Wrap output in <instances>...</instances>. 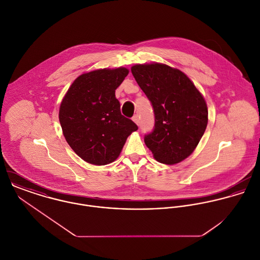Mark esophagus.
<instances>
[{
	"label": "esophagus",
	"instance_id": "34e87169",
	"mask_svg": "<svg viewBox=\"0 0 260 260\" xmlns=\"http://www.w3.org/2000/svg\"><path fill=\"white\" fill-rule=\"evenodd\" d=\"M132 120H133L137 125H139V117H138V115H134V116L132 117Z\"/></svg>",
	"mask_w": 260,
	"mask_h": 260
}]
</instances>
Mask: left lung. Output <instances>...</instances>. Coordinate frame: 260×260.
<instances>
[{
  "instance_id": "left-lung-1",
  "label": "left lung",
  "mask_w": 260,
  "mask_h": 260,
  "mask_svg": "<svg viewBox=\"0 0 260 260\" xmlns=\"http://www.w3.org/2000/svg\"><path fill=\"white\" fill-rule=\"evenodd\" d=\"M131 72L152 104L155 125L144 141L160 163L173 165L192 154L207 122L206 102L183 72L165 64H137Z\"/></svg>"
}]
</instances>
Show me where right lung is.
Instances as JSON below:
<instances>
[{
	"mask_svg": "<svg viewBox=\"0 0 260 260\" xmlns=\"http://www.w3.org/2000/svg\"><path fill=\"white\" fill-rule=\"evenodd\" d=\"M128 73V69L120 67L80 75L61 102L59 120L65 139L90 164L115 161L128 136L138 129L121 114L115 97V90Z\"/></svg>",
	"mask_w": 260,
	"mask_h": 260,
	"instance_id": "right-lung-1",
	"label": "right lung"
}]
</instances>
